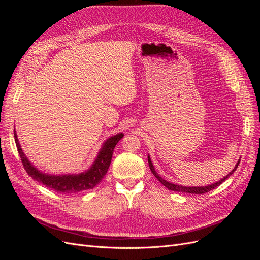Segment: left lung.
<instances>
[{"mask_svg": "<svg viewBox=\"0 0 260 260\" xmlns=\"http://www.w3.org/2000/svg\"><path fill=\"white\" fill-rule=\"evenodd\" d=\"M147 159H148L149 169H151V171L153 172V175L157 178V180H158L162 185L166 186V187L168 188V190L175 191V192H181V193H190V194H204V193H207V192H209V191H211V190H214L215 187L219 186L220 184H221V183L223 182V181H225V180L228 179V177H230V176L233 174V172H234L235 170H237V168H238V166H239V164H240V159H239L238 164L235 165L234 169L230 172V174L228 175V176H225L223 179L218 181V182H216V183H212V184L207 185V186H193V187H188V186H182V185H179V184L170 183V182H168V181L164 180V179H162L161 177H159V175L157 174V172L155 171V168H154V166H153V162L151 161V158H149V156H147Z\"/></svg>", "mask_w": 260, "mask_h": 260, "instance_id": "left-lung-1", "label": "left lung"}]
</instances>
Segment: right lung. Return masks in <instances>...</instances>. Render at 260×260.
<instances>
[{"instance_id":"add662e5","label":"right lung","mask_w":260,"mask_h":260,"mask_svg":"<svg viewBox=\"0 0 260 260\" xmlns=\"http://www.w3.org/2000/svg\"><path fill=\"white\" fill-rule=\"evenodd\" d=\"M14 137L22 166L31 178L38 181L39 183L49 187L50 190H53L59 194H76L86 190H91V188L96 186L101 182L102 179L106 175L109 165H111L114 148L116 144L119 142V140L123 137V133H118V135L109 138L106 141L103 147L101 148L95 161H94L92 167L88 171L82 172V174L79 175L68 176H50L42 174V172L36 169L27 159L25 154H23L18 142L16 131H14Z\"/></svg>"}]
</instances>
